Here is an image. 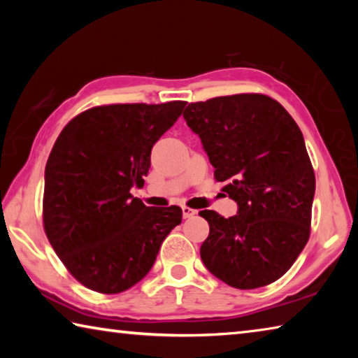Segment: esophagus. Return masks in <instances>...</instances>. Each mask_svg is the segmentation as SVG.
Masks as SVG:
<instances>
[{"mask_svg": "<svg viewBox=\"0 0 358 358\" xmlns=\"http://www.w3.org/2000/svg\"><path fill=\"white\" fill-rule=\"evenodd\" d=\"M181 211H183V217H191L194 215H197V211L189 208V207H181Z\"/></svg>", "mask_w": 358, "mask_h": 358, "instance_id": "esophagus-1", "label": "esophagus"}]
</instances>
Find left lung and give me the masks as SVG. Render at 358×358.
Instances as JSON below:
<instances>
[{
    "instance_id": "1",
    "label": "left lung",
    "mask_w": 358,
    "mask_h": 358,
    "mask_svg": "<svg viewBox=\"0 0 358 358\" xmlns=\"http://www.w3.org/2000/svg\"><path fill=\"white\" fill-rule=\"evenodd\" d=\"M183 118L238 205L230 217L201 211L210 224L203 265L237 289L280 280L310 238L316 177L300 128L265 94L191 102Z\"/></svg>"
}]
</instances>
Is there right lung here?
Instances as JSON below:
<instances>
[{
    "instance_id": "obj_1",
    "label": "right lung",
    "mask_w": 358,
    "mask_h": 358,
    "mask_svg": "<svg viewBox=\"0 0 358 358\" xmlns=\"http://www.w3.org/2000/svg\"><path fill=\"white\" fill-rule=\"evenodd\" d=\"M185 101L93 107L64 126L45 166L44 229L85 287L120 294L147 276L181 208L147 207L143 186L153 145Z\"/></svg>"
}]
</instances>
